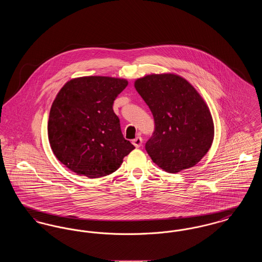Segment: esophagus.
<instances>
[{"instance_id":"esophagus-1","label":"esophagus","mask_w":262,"mask_h":262,"mask_svg":"<svg viewBox=\"0 0 262 262\" xmlns=\"http://www.w3.org/2000/svg\"><path fill=\"white\" fill-rule=\"evenodd\" d=\"M133 144L138 148V147H140L141 145H142V138L140 137H137L135 138V139H133Z\"/></svg>"}]
</instances>
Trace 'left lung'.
Returning <instances> with one entry per match:
<instances>
[{"instance_id":"obj_1","label":"left lung","mask_w":262,"mask_h":262,"mask_svg":"<svg viewBox=\"0 0 262 262\" xmlns=\"http://www.w3.org/2000/svg\"><path fill=\"white\" fill-rule=\"evenodd\" d=\"M154 119L145 149L161 169L178 173L196 165L214 137L211 114L196 90L176 75H146L135 83Z\"/></svg>"}]
</instances>
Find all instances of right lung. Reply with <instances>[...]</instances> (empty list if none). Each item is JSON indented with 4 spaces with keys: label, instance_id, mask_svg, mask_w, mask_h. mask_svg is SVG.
Segmentation results:
<instances>
[{
    "label": "right lung",
    "instance_id": "right-lung-1",
    "mask_svg": "<svg viewBox=\"0 0 262 262\" xmlns=\"http://www.w3.org/2000/svg\"><path fill=\"white\" fill-rule=\"evenodd\" d=\"M127 81L84 76L67 82L51 107L48 137L56 157L76 174H112L136 147L125 139L113 104Z\"/></svg>",
    "mask_w": 262,
    "mask_h": 262
}]
</instances>
